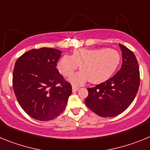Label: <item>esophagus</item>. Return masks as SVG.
I'll return each mask as SVG.
<instances>
[{
	"instance_id": "34e87169",
	"label": "esophagus",
	"mask_w": 150,
	"mask_h": 150,
	"mask_svg": "<svg viewBox=\"0 0 150 150\" xmlns=\"http://www.w3.org/2000/svg\"><path fill=\"white\" fill-rule=\"evenodd\" d=\"M78 89H79V87L78 86H72L73 91H78Z\"/></svg>"
}]
</instances>
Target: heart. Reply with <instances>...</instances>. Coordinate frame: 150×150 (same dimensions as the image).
I'll list each match as a JSON object with an SVG mask.
<instances>
[{
    "mask_svg": "<svg viewBox=\"0 0 150 150\" xmlns=\"http://www.w3.org/2000/svg\"><path fill=\"white\" fill-rule=\"evenodd\" d=\"M121 57L114 49H77L71 55L62 57L58 68L64 76H71L79 67L81 71L71 78L79 85L88 79L91 83H100L109 79L118 68Z\"/></svg>",
    "mask_w": 150,
    "mask_h": 150,
    "instance_id": "obj_1",
    "label": "heart"
}]
</instances>
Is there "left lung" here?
Here are the masks:
<instances>
[{
    "label": "left lung",
    "mask_w": 150,
    "mask_h": 150,
    "mask_svg": "<svg viewBox=\"0 0 150 150\" xmlns=\"http://www.w3.org/2000/svg\"><path fill=\"white\" fill-rule=\"evenodd\" d=\"M122 52L120 70L104 83L87 88L88 95L85 103L92 112L102 117L120 114L132 104L140 86V71L132 50L120 43Z\"/></svg>",
    "instance_id": "left-lung-1"
}]
</instances>
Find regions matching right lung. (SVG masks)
<instances>
[{
	"label": "right lung",
	"instance_id": "obj_1",
	"mask_svg": "<svg viewBox=\"0 0 150 150\" xmlns=\"http://www.w3.org/2000/svg\"><path fill=\"white\" fill-rule=\"evenodd\" d=\"M62 51L43 47L26 52L16 62L13 88L18 104L39 121L53 120L64 110L71 83L56 68Z\"/></svg>",
	"mask_w": 150,
	"mask_h": 150
}]
</instances>
